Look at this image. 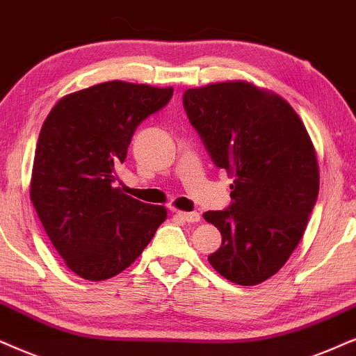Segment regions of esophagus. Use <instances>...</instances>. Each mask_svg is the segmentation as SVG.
Wrapping results in <instances>:
<instances>
[{
    "label": "esophagus",
    "instance_id": "esophagus-1",
    "mask_svg": "<svg viewBox=\"0 0 356 356\" xmlns=\"http://www.w3.org/2000/svg\"><path fill=\"white\" fill-rule=\"evenodd\" d=\"M175 215H177L179 218L184 220V222H187V223H197V222H200V213H197V211H181V210H175Z\"/></svg>",
    "mask_w": 356,
    "mask_h": 356
}]
</instances>
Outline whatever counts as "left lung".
I'll return each mask as SVG.
<instances>
[{
    "label": "left lung",
    "mask_w": 356,
    "mask_h": 356,
    "mask_svg": "<svg viewBox=\"0 0 356 356\" xmlns=\"http://www.w3.org/2000/svg\"><path fill=\"white\" fill-rule=\"evenodd\" d=\"M184 108L215 165L235 177L232 205L204 213L222 233L210 264L235 284H259L284 266L316 205L312 139L284 98L243 80L188 88Z\"/></svg>",
    "instance_id": "1"
}]
</instances>
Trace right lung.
Masks as SVG:
<instances>
[{
  "label": "right lung",
  "mask_w": 356,
  "mask_h": 356,
  "mask_svg": "<svg viewBox=\"0 0 356 356\" xmlns=\"http://www.w3.org/2000/svg\"><path fill=\"white\" fill-rule=\"evenodd\" d=\"M174 88L121 80L62 97L40 128L31 202L67 268L103 281L136 261L168 217L115 187L136 126L168 105Z\"/></svg>",
  "instance_id": "add662e5"
}]
</instances>
